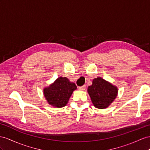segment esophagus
<instances>
[{"mask_svg":"<svg viewBox=\"0 0 150 150\" xmlns=\"http://www.w3.org/2000/svg\"><path fill=\"white\" fill-rule=\"evenodd\" d=\"M86 85H83L81 87H79V89L80 91H84L86 89Z\"/></svg>","mask_w":150,"mask_h":150,"instance_id":"1","label":"esophagus"}]
</instances>
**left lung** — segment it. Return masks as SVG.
I'll use <instances>...</instances> for the list:
<instances>
[{
    "label": "left lung",
    "mask_w": 150,
    "mask_h": 150,
    "mask_svg": "<svg viewBox=\"0 0 150 150\" xmlns=\"http://www.w3.org/2000/svg\"><path fill=\"white\" fill-rule=\"evenodd\" d=\"M118 88L101 77L93 80L87 93L93 105L98 109H105L112 104L118 95Z\"/></svg>",
    "instance_id": "obj_1"
}]
</instances>
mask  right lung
<instances>
[{"mask_svg": "<svg viewBox=\"0 0 150 150\" xmlns=\"http://www.w3.org/2000/svg\"><path fill=\"white\" fill-rule=\"evenodd\" d=\"M76 88L75 83L71 82L68 78L59 76L52 83L44 87L43 93L49 105L59 108L67 105Z\"/></svg>", "mask_w": 150, "mask_h": 150, "instance_id": "right-lung-1", "label": "right lung"}]
</instances>
